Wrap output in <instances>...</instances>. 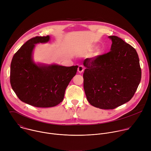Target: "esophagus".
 I'll return each mask as SVG.
<instances>
[{
    "label": "esophagus",
    "instance_id": "1",
    "mask_svg": "<svg viewBox=\"0 0 151 151\" xmlns=\"http://www.w3.org/2000/svg\"><path fill=\"white\" fill-rule=\"evenodd\" d=\"M83 70H84V69H83V67L82 66H79L78 67V72L79 73H82L83 71Z\"/></svg>",
    "mask_w": 151,
    "mask_h": 151
}]
</instances>
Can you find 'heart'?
Instances as JSON below:
<instances>
[{
    "label": "heart",
    "instance_id": "heart-1",
    "mask_svg": "<svg viewBox=\"0 0 151 151\" xmlns=\"http://www.w3.org/2000/svg\"><path fill=\"white\" fill-rule=\"evenodd\" d=\"M101 50L100 49H99V50H97V51H96V54H100L101 53Z\"/></svg>",
    "mask_w": 151,
    "mask_h": 151
}]
</instances>
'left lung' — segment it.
Listing matches in <instances>:
<instances>
[{"mask_svg": "<svg viewBox=\"0 0 151 151\" xmlns=\"http://www.w3.org/2000/svg\"><path fill=\"white\" fill-rule=\"evenodd\" d=\"M108 37L111 51L84 60L83 88L87 100L102 109H113L130 101L141 80L136 50L116 36Z\"/></svg>", "mask_w": 151, "mask_h": 151, "instance_id": "8db88e82", "label": "left lung"}]
</instances>
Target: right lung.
<instances>
[{
  "mask_svg": "<svg viewBox=\"0 0 151 151\" xmlns=\"http://www.w3.org/2000/svg\"><path fill=\"white\" fill-rule=\"evenodd\" d=\"M50 40V36L29 39L14 54L11 63L12 90L21 101L35 107H50L60 103L78 68L36 63L33 59L35 45Z\"/></svg>",
  "mask_w": 151,
  "mask_h": 151,
  "instance_id": "add662e5",
  "label": "right lung"
}]
</instances>
